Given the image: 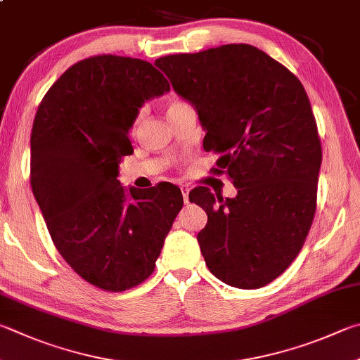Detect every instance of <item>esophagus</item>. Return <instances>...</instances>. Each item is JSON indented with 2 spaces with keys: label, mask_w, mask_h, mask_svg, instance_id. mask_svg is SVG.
<instances>
[{
  "label": "esophagus",
  "mask_w": 360,
  "mask_h": 360,
  "mask_svg": "<svg viewBox=\"0 0 360 360\" xmlns=\"http://www.w3.org/2000/svg\"><path fill=\"white\" fill-rule=\"evenodd\" d=\"M181 192H182V198H184V202H188V192H191V187L181 186Z\"/></svg>",
  "instance_id": "obj_1"
}]
</instances>
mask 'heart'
I'll return each mask as SVG.
<instances>
[{
  "mask_svg": "<svg viewBox=\"0 0 360 360\" xmlns=\"http://www.w3.org/2000/svg\"><path fill=\"white\" fill-rule=\"evenodd\" d=\"M181 103H184V102H181V101H173V102H169L168 103V110H172V108H174V107H178V105H181ZM140 121V115H139V117H136V121H135V124Z\"/></svg>",
  "mask_w": 360,
  "mask_h": 360,
  "instance_id": "b5f03b06",
  "label": "heart"
}]
</instances>
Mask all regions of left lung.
Instances as JSON below:
<instances>
[{"label": "left lung", "mask_w": 360, "mask_h": 360, "mask_svg": "<svg viewBox=\"0 0 360 360\" xmlns=\"http://www.w3.org/2000/svg\"><path fill=\"white\" fill-rule=\"evenodd\" d=\"M155 66L197 108L202 148L219 154L214 173L238 187L236 198L207 187L188 195L207 214L197 236L206 266L234 288L271 283L296 259L316 211L323 151L302 83L248 44L162 56Z\"/></svg>", "instance_id": "8db88e82"}]
</instances>
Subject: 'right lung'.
<instances>
[{
  "mask_svg": "<svg viewBox=\"0 0 360 360\" xmlns=\"http://www.w3.org/2000/svg\"><path fill=\"white\" fill-rule=\"evenodd\" d=\"M169 91L151 63L96 55L70 66L39 103L31 130L30 181L51 240L96 288L121 292L151 276L182 207L169 182L149 191L116 179L134 153L129 140L145 101Z\"/></svg>",
  "mask_w": 360,
  "mask_h": 360,
  "instance_id": "right-lung-1",
  "label": "right lung"
}]
</instances>
